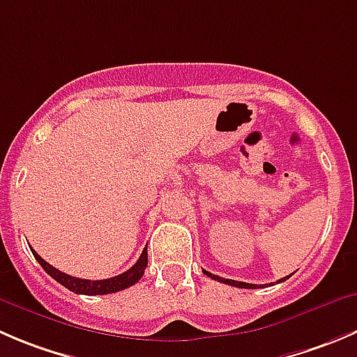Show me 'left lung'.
Here are the masks:
<instances>
[{"label": "left lung", "instance_id": "1", "mask_svg": "<svg viewBox=\"0 0 357 357\" xmlns=\"http://www.w3.org/2000/svg\"><path fill=\"white\" fill-rule=\"evenodd\" d=\"M204 274L209 275L211 279H214V281H220V282H225V284H230V286H235V288H244V289H258V288H265L266 284H249V282H241V281H234V279H225V278H220V275H214L211 274V272L204 271ZM286 279H289V275H286V278L279 279L278 282H282L286 281Z\"/></svg>", "mask_w": 357, "mask_h": 357}]
</instances>
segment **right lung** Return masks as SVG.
<instances>
[{"instance_id":"obj_1","label":"right lung","mask_w":357,"mask_h":357,"mask_svg":"<svg viewBox=\"0 0 357 357\" xmlns=\"http://www.w3.org/2000/svg\"><path fill=\"white\" fill-rule=\"evenodd\" d=\"M33 255L34 258L38 259L41 266H43V271L47 272L50 278H54L59 284H62L64 288H68L69 291L73 293H78V295H108V293H116V291H122V289L129 288V286L136 284L144 274V268L148 265V249L144 248L143 252H141L139 259L130 266L129 271L123 272V274L115 275V278H109V279H102V281H89V279H78V278H73V275L64 274V272L57 271L55 266H52L50 263L45 261L40 255L33 249Z\"/></svg>"}]
</instances>
